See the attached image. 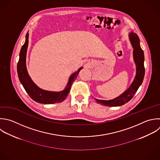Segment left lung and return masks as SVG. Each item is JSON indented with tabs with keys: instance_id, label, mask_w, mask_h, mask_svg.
Returning a JSON list of instances; mask_svg holds the SVG:
<instances>
[{
	"instance_id": "obj_1",
	"label": "left lung",
	"mask_w": 160,
	"mask_h": 160,
	"mask_svg": "<svg viewBox=\"0 0 160 160\" xmlns=\"http://www.w3.org/2000/svg\"><path fill=\"white\" fill-rule=\"evenodd\" d=\"M129 39L133 48L132 55L134 62L136 64V76L130 86L124 92L116 98L110 100H101L94 98L96 102L100 104L114 107L121 106L126 104L132 99L142 82L145 72L144 67V52L140 46L139 37L136 33L131 32L129 34Z\"/></svg>"
}]
</instances>
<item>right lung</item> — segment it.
<instances>
[{
  "label": "right lung",
  "mask_w": 160,
  "mask_h": 160,
  "mask_svg": "<svg viewBox=\"0 0 160 160\" xmlns=\"http://www.w3.org/2000/svg\"><path fill=\"white\" fill-rule=\"evenodd\" d=\"M29 44V32L26 36V41L22 46L18 64V74L19 79L29 96L35 101L41 104H49L58 103L63 101L68 96L72 84L76 79L80 71L83 68H80L76 72L72 73L65 88L61 91H51L42 89L38 87L31 79L28 74L26 67V55Z\"/></svg>",
  "instance_id": "add662e5"
}]
</instances>
